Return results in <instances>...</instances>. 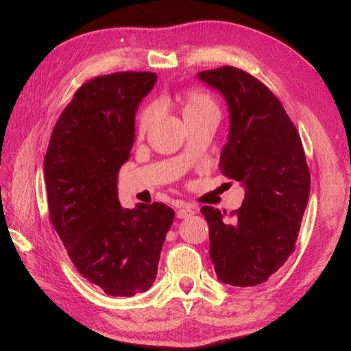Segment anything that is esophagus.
<instances>
[{
    "label": "esophagus",
    "mask_w": 351,
    "mask_h": 351,
    "mask_svg": "<svg viewBox=\"0 0 351 351\" xmlns=\"http://www.w3.org/2000/svg\"><path fill=\"white\" fill-rule=\"evenodd\" d=\"M195 214H196V206H193V205H183L177 209V218H180V219L189 218Z\"/></svg>",
    "instance_id": "1"
}]
</instances>
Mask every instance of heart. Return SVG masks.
Listing matches in <instances>:
<instances>
[{
  "label": "heart",
  "mask_w": 351,
  "mask_h": 351,
  "mask_svg": "<svg viewBox=\"0 0 351 351\" xmlns=\"http://www.w3.org/2000/svg\"><path fill=\"white\" fill-rule=\"evenodd\" d=\"M182 102H183L184 117L206 108H215V104L210 99L209 95L196 89L186 90L182 97ZM155 115H156V108L154 105H147V107H145L143 111L139 114V117H137V133L143 134L149 130V127L155 120Z\"/></svg>",
  "instance_id": "obj_1"
}]
</instances>
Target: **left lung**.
Here are the masks:
<instances>
[{
  "instance_id": "obj_1",
  "label": "left lung",
  "mask_w": 351,
  "mask_h": 351,
  "mask_svg": "<svg viewBox=\"0 0 351 351\" xmlns=\"http://www.w3.org/2000/svg\"><path fill=\"white\" fill-rule=\"evenodd\" d=\"M197 77L227 101L230 133L219 169L246 189L228 218L226 210L200 209L209 226L210 261L219 281L253 287L294 252L311 192L309 167L295 125L261 80L231 66Z\"/></svg>"
}]
</instances>
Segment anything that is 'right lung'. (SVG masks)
Wrapping results in <instances>:
<instances>
[{
  "instance_id": "right-lung-1",
  "label": "right lung",
  "mask_w": 351,
  "mask_h": 351,
  "mask_svg": "<svg viewBox=\"0 0 351 351\" xmlns=\"http://www.w3.org/2000/svg\"><path fill=\"white\" fill-rule=\"evenodd\" d=\"M156 74L120 71L83 83L62 110L44 159L48 209L73 265L110 295L151 289L174 210L124 209L117 177L134 143V115Z\"/></svg>"
}]
</instances>
